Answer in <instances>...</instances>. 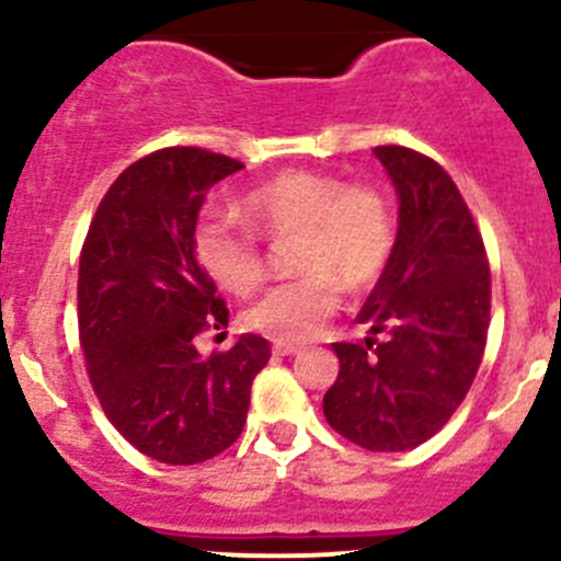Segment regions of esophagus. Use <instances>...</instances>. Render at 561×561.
Returning a JSON list of instances; mask_svg holds the SVG:
<instances>
[{"label": "esophagus", "mask_w": 561, "mask_h": 561, "mask_svg": "<svg viewBox=\"0 0 561 561\" xmlns=\"http://www.w3.org/2000/svg\"><path fill=\"white\" fill-rule=\"evenodd\" d=\"M274 353H276V355H296V353H301V347H298V344L274 342Z\"/></svg>", "instance_id": "obj_1"}]
</instances>
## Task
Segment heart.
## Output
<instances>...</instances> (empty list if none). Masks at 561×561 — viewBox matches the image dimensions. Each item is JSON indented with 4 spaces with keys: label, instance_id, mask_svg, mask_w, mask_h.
<instances>
[{
    "label": "heart",
    "instance_id": "heart-1",
    "mask_svg": "<svg viewBox=\"0 0 561 561\" xmlns=\"http://www.w3.org/2000/svg\"><path fill=\"white\" fill-rule=\"evenodd\" d=\"M241 208L271 239L298 233L301 279L271 287L244 312L247 325L274 342L312 339L336 312L339 285L350 293L369 287L386 271L396 244L393 206L375 184L290 171L252 186ZM192 244L203 271L228 293L247 296L263 282V249L252 230L225 217H203Z\"/></svg>",
    "mask_w": 561,
    "mask_h": 561
}]
</instances>
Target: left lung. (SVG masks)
Returning <instances> with one entry per match:
<instances>
[{
	"label": "left lung",
	"mask_w": 561,
	"mask_h": 561,
	"mask_svg": "<svg viewBox=\"0 0 561 561\" xmlns=\"http://www.w3.org/2000/svg\"><path fill=\"white\" fill-rule=\"evenodd\" d=\"M399 197L390 260L358 322L364 344H333L339 377L322 396L333 432L380 454L439 432L478 375L491 312L483 239L461 192L428 157L377 146ZM377 332H388L380 343Z\"/></svg>",
	"instance_id": "obj_1"
}]
</instances>
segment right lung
<instances>
[{
  "label": "right lung",
  "mask_w": 561,
  "mask_h": 561,
  "mask_svg": "<svg viewBox=\"0 0 561 561\" xmlns=\"http://www.w3.org/2000/svg\"><path fill=\"white\" fill-rule=\"evenodd\" d=\"M225 154L173 146L133 162L105 192L78 268V331L107 421L162 463L208 461L239 439L271 344L244 333L225 353L195 336L228 307L195 254L208 190L241 171Z\"/></svg>",
  "instance_id": "1"
}]
</instances>
